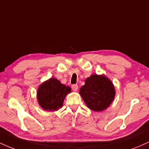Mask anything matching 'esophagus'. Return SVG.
Returning <instances> with one entry per match:
<instances>
[{
    "label": "esophagus",
    "instance_id": "34e87169",
    "mask_svg": "<svg viewBox=\"0 0 149 149\" xmlns=\"http://www.w3.org/2000/svg\"><path fill=\"white\" fill-rule=\"evenodd\" d=\"M78 89V85H72V90H73V91H77Z\"/></svg>",
    "mask_w": 149,
    "mask_h": 149
}]
</instances>
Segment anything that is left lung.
<instances>
[{
	"label": "left lung",
	"instance_id": "obj_1",
	"mask_svg": "<svg viewBox=\"0 0 149 149\" xmlns=\"http://www.w3.org/2000/svg\"><path fill=\"white\" fill-rule=\"evenodd\" d=\"M80 95L90 109L101 111L111 104L115 97V89L110 80L104 76L94 74L85 80Z\"/></svg>",
	"mask_w": 149,
	"mask_h": 149
}]
</instances>
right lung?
<instances>
[{
	"label": "right lung",
	"instance_id": "obj_1",
	"mask_svg": "<svg viewBox=\"0 0 149 149\" xmlns=\"http://www.w3.org/2000/svg\"><path fill=\"white\" fill-rule=\"evenodd\" d=\"M70 92L69 87L52 78L39 87L37 95L38 103L46 111L58 110L62 107L65 97Z\"/></svg>",
	"mask_w": 149,
	"mask_h": 149
}]
</instances>
